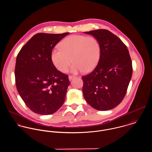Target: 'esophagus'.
<instances>
[{"label":"esophagus","instance_id":"obj_1","mask_svg":"<svg viewBox=\"0 0 152 152\" xmlns=\"http://www.w3.org/2000/svg\"><path fill=\"white\" fill-rule=\"evenodd\" d=\"M75 77L74 76H72V75H69V77H68V78H69V80L71 81L72 78H74Z\"/></svg>","mask_w":152,"mask_h":152}]
</instances>
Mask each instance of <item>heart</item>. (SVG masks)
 Segmentation results:
<instances>
[{
	"label": "heart",
	"mask_w": 152,
	"mask_h": 152,
	"mask_svg": "<svg viewBox=\"0 0 152 152\" xmlns=\"http://www.w3.org/2000/svg\"><path fill=\"white\" fill-rule=\"evenodd\" d=\"M60 47L52 50L51 57L53 64L62 72L67 71L72 61V73H88L95 69L99 61L101 45L93 36L71 35L64 39Z\"/></svg>",
	"instance_id": "b5f03b06"
}]
</instances>
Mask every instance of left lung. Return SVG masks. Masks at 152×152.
Wrapping results in <instances>:
<instances>
[{"label": "left lung", "mask_w": 152, "mask_h": 152, "mask_svg": "<svg viewBox=\"0 0 152 152\" xmlns=\"http://www.w3.org/2000/svg\"><path fill=\"white\" fill-rule=\"evenodd\" d=\"M84 33L99 41L101 57L95 69L82 77L84 97L96 110L112 109L124 98L132 78L133 69L129 51L122 40L108 30Z\"/></svg>", "instance_id": "1"}]
</instances>
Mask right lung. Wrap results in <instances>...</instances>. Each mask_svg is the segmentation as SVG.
<instances>
[{
  "mask_svg": "<svg viewBox=\"0 0 152 152\" xmlns=\"http://www.w3.org/2000/svg\"><path fill=\"white\" fill-rule=\"evenodd\" d=\"M68 34L37 33L18 54L16 88L26 106L36 113H54L65 101L68 76L57 69L51 56L54 47Z\"/></svg>",
  "mask_w": 152,
  "mask_h": 152,
  "instance_id": "add662e5",
  "label": "right lung"
}]
</instances>
